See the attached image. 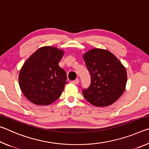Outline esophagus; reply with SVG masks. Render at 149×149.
<instances>
[{
  "label": "esophagus",
  "instance_id": "obj_1",
  "mask_svg": "<svg viewBox=\"0 0 149 149\" xmlns=\"http://www.w3.org/2000/svg\"><path fill=\"white\" fill-rule=\"evenodd\" d=\"M79 79H77V78L72 81V84H79Z\"/></svg>",
  "mask_w": 149,
  "mask_h": 149
}]
</instances>
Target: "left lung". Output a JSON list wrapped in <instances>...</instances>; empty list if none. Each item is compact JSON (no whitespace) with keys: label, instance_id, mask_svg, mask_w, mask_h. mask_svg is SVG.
<instances>
[{"label":"left lung","instance_id":"8db88e82","mask_svg":"<svg viewBox=\"0 0 149 149\" xmlns=\"http://www.w3.org/2000/svg\"><path fill=\"white\" fill-rule=\"evenodd\" d=\"M91 76V84L82 90L84 97L95 107H107L124 91L127 73L116 57L107 50L94 49L84 56Z\"/></svg>","mask_w":149,"mask_h":149}]
</instances>
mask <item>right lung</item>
<instances>
[{"label":"right lung","mask_w":149,"mask_h":149,"mask_svg":"<svg viewBox=\"0 0 149 149\" xmlns=\"http://www.w3.org/2000/svg\"><path fill=\"white\" fill-rule=\"evenodd\" d=\"M63 54L55 47H41L24 63L19 72V84L29 101L49 105L60 97L68 83L66 72L58 65Z\"/></svg>","instance_id":"obj_1"}]
</instances>
